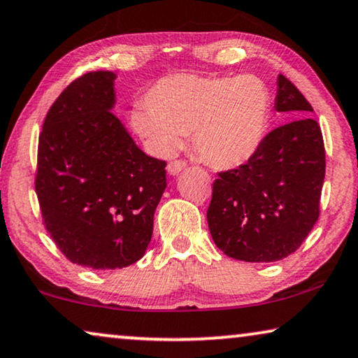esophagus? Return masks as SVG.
<instances>
[{
	"mask_svg": "<svg viewBox=\"0 0 358 358\" xmlns=\"http://www.w3.org/2000/svg\"><path fill=\"white\" fill-rule=\"evenodd\" d=\"M185 166H187V163H185L184 159H174V162H171L168 164V173L171 176H178Z\"/></svg>",
	"mask_w": 358,
	"mask_h": 358,
	"instance_id": "esophagus-1",
	"label": "esophagus"
}]
</instances>
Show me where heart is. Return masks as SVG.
Masks as SVG:
<instances>
[{
	"mask_svg": "<svg viewBox=\"0 0 358 358\" xmlns=\"http://www.w3.org/2000/svg\"><path fill=\"white\" fill-rule=\"evenodd\" d=\"M132 108L134 132L157 155H169L192 132L200 159L216 169L245 164L265 141L271 93L260 77L176 74L150 87Z\"/></svg>",
	"mask_w": 358,
	"mask_h": 358,
	"instance_id": "b5f03b06",
	"label": "heart"
}]
</instances>
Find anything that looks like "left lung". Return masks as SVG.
Here are the masks:
<instances>
[{
  "label": "left lung",
  "instance_id": "left-lung-1",
  "mask_svg": "<svg viewBox=\"0 0 358 358\" xmlns=\"http://www.w3.org/2000/svg\"><path fill=\"white\" fill-rule=\"evenodd\" d=\"M274 108L294 121L274 129L245 164L217 173L206 211L210 234L227 257L282 260L302 245L320 216L324 143L313 108L287 77L278 76Z\"/></svg>",
  "mask_w": 358,
  "mask_h": 358
}]
</instances>
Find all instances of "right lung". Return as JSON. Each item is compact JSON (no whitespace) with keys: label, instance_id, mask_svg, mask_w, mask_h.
Instances as JSON below:
<instances>
[{"label":"right lung","instance_id":"obj_1","mask_svg":"<svg viewBox=\"0 0 358 358\" xmlns=\"http://www.w3.org/2000/svg\"><path fill=\"white\" fill-rule=\"evenodd\" d=\"M116 74L87 72L63 90L38 137L35 192L67 260L126 268L145 255L166 162L145 155L113 115Z\"/></svg>","mask_w":358,"mask_h":358}]
</instances>
